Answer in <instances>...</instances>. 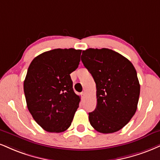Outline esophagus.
<instances>
[{
	"label": "esophagus",
	"mask_w": 160,
	"mask_h": 160,
	"mask_svg": "<svg viewBox=\"0 0 160 160\" xmlns=\"http://www.w3.org/2000/svg\"><path fill=\"white\" fill-rule=\"evenodd\" d=\"M81 95H82V97H83V96L85 95V92H82L81 93Z\"/></svg>",
	"instance_id": "obj_1"
}]
</instances>
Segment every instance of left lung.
<instances>
[{"label":"left lung","mask_w":160,"mask_h":160,"mask_svg":"<svg viewBox=\"0 0 160 160\" xmlns=\"http://www.w3.org/2000/svg\"><path fill=\"white\" fill-rule=\"evenodd\" d=\"M81 60L96 83L97 107L88 113L89 122L101 133L124 128L135 114L140 85L133 65L108 48L82 51Z\"/></svg>","instance_id":"1"}]
</instances>
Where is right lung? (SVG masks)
Returning a JSON list of instances; mask_svg holds the SVG:
<instances>
[{
  "label": "right lung",
  "mask_w": 160,
  "mask_h": 160,
  "mask_svg": "<svg viewBox=\"0 0 160 160\" xmlns=\"http://www.w3.org/2000/svg\"><path fill=\"white\" fill-rule=\"evenodd\" d=\"M81 50L53 49L31 62L24 82L29 112L46 131L61 132L72 124L79 107L70 74L78 68Z\"/></svg>",
  "instance_id": "right-lung-1"
}]
</instances>
